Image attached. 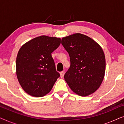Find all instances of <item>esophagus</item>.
I'll return each instance as SVG.
<instances>
[{"label": "esophagus", "instance_id": "34e87169", "mask_svg": "<svg viewBox=\"0 0 124 124\" xmlns=\"http://www.w3.org/2000/svg\"><path fill=\"white\" fill-rule=\"evenodd\" d=\"M64 74H65V72H64V71H62V72H61L60 73V77H62H62H64Z\"/></svg>", "mask_w": 124, "mask_h": 124}]
</instances>
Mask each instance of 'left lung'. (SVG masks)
<instances>
[{
    "instance_id": "1",
    "label": "left lung",
    "mask_w": 124,
    "mask_h": 124,
    "mask_svg": "<svg viewBox=\"0 0 124 124\" xmlns=\"http://www.w3.org/2000/svg\"><path fill=\"white\" fill-rule=\"evenodd\" d=\"M62 44L70 57V66L64 75L69 87L82 96L94 93L101 86L106 70V59L101 47L80 33L64 37Z\"/></svg>"
}]
</instances>
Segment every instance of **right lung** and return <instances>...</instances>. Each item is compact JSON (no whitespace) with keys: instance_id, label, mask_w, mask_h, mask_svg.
<instances>
[{"instance_id":"1","label":"right lung","mask_w":124,"mask_h":124,"mask_svg":"<svg viewBox=\"0 0 124 124\" xmlns=\"http://www.w3.org/2000/svg\"><path fill=\"white\" fill-rule=\"evenodd\" d=\"M60 43V38L42 35L20 48L16 58V74L27 94L42 97L51 90L60 77L51 54Z\"/></svg>"}]
</instances>
